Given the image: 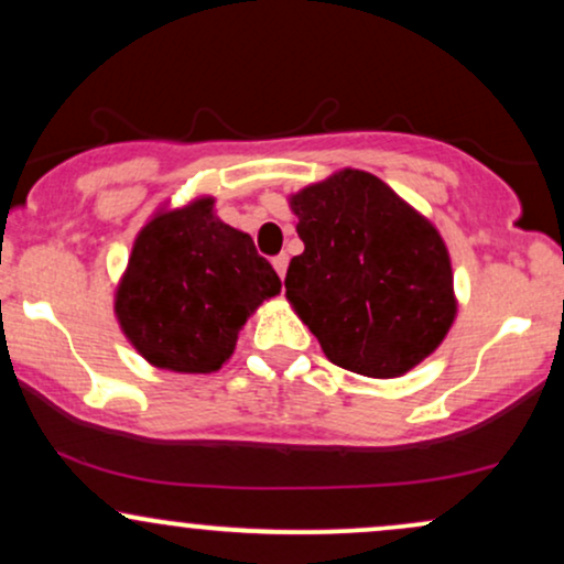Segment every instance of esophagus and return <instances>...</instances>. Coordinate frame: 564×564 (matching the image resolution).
I'll return each mask as SVG.
<instances>
[{"label":"esophagus","instance_id":"esophagus-1","mask_svg":"<svg viewBox=\"0 0 564 564\" xmlns=\"http://www.w3.org/2000/svg\"><path fill=\"white\" fill-rule=\"evenodd\" d=\"M273 268H275V273L278 275H286V268H289V257L286 254H278V257H273Z\"/></svg>","mask_w":564,"mask_h":564}]
</instances>
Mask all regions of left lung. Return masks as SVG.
Segmentation results:
<instances>
[{"label": "left lung", "instance_id": "left-lung-1", "mask_svg": "<svg viewBox=\"0 0 564 564\" xmlns=\"http://www.w3.org/2000/svg\"><path fill=\"white\" fill-rule=\"evenodd\" d=\"M291 209L304 251L283 283L326 358L373 379L422 364L456 315L437 230L358 170L304 187Z\"/></svg>", "mask_w": 564, "mask_h": 564}]
</instances>
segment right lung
Listing matches in <instances>:
<instances>
[{"mask_svg":"<svg viewBox=\"0 0 564 564\" xmlns=\"http://www.w3.org/2000/svg\"><path fill=\"white\" fill-rule=\"evenodd\" d=\"M281 291L254 241L212 215V198L166 212L142 228L116 315L153 366L217 371L230 358L249 313Z\"/></svg>","mask_w":564,"mask_h":564,"instance_id":"add662e5","label":"right lung"}]
</instances>
